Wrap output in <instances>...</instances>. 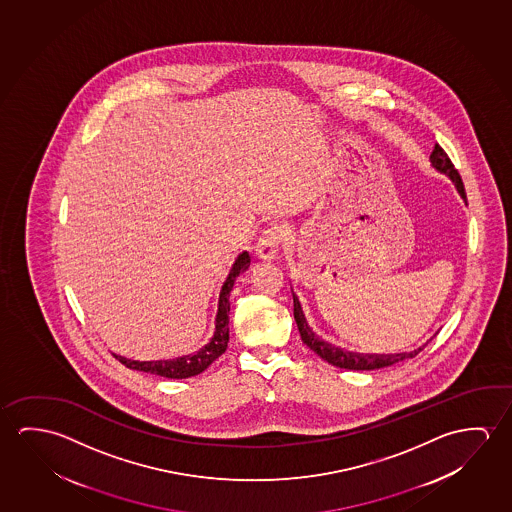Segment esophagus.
I'll return each instance as SVG.
<instances>
[{
  "mask_svg": "<svg viewBox=\"0 0 512 512\" xmlns=\"http://www.w3.org/2000/svg\"><path fill=\"white\" fill-rule=\"evenodd\" d=\"M284 238H286L284 228L277 226V224L268 226V228L261 233L260 238H258L256 256H258L260 260H274L277 256V252H279V247H281V244L284 242Z\"/></svg>",
  "mask_w": 512,
  "mask_h": 512,
  "instance_id": "1",
  "label": "esophagus"
}]
</instances>
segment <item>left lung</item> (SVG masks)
Segmentation results:
<instances>
[{"mask_svg": "<svg viewBox=\"0 0 512 512\" xmlns=\"http://www.w3.org/2000/svg\"><path fill=\"white\" fill-rule=\"evenodd\" d=\"M430 163H432L434 169L447 174L448 178L454 181L457 192L461 194L463 199H466L463 179L455 169L454 163L450 162V158H448L443 147L436 144L432 155H430ZM293 317H295V322L299 327L302 341L308 345L309 349L322 357L329 365L345 368V370H377V368H384V366L395 365V363L404 361L407 357H414L420 350H423V347H420V349L413 350V352H402V354H357V352H349V350L334 347V345L322 340L320 336L311 331V327H309L306 317H304L301 302H299L295 293H293Z\"/></svg>", "mask_w": 512, "mask_h": 512, "instance_id": "1", "label": "left lung"}]
</instances>
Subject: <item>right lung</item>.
Instances as JSON below:
<instances>
[{
  "instance_id": "1",
  "label": "right lung",
  "mask_w": 512,
  "mask_h": 512,
  "mask_svg": "<svg viewBox=\"0 0 512 512\" xmlns=\"http://www.w3.org/2000/svg\"><path fill=\"white\" fill-rule=\"evenodd\" d=\"M251 265V256L249 252H242L226 277V281L222 284V290L219 295V311L215 317V333L211 336L210 343H206L203 349L197 350L190 356L176 357V359H163V361H133L126 357L117 356L122 365L131 370L138 372H146V374L160 375L167 379H187L194 375L201 374L208 366L222 356L228 349L229 341V293L233 290L236 277L245 272Z\"/></svg>"
}]
</instances>
